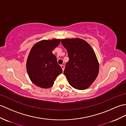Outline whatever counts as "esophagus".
I'll use <instances>...</instances> for the list:
<instances>
[{
    "label": "esophagus",
    "mask_w": 126,
    "mask_h": 126,
    "mask_svg": "<svg viewBox=\"0 0 126 126\" xmlns=\"http://www.w3.org/2000/svg\"><path fill=\"white\" fill-rule=\"evenodd\" d=\"M61 68H62V70H63V71H64V68H65V66H64V65H61Z\"/></svg>",
    "instance_id": "esophagus-1"
}]
</instances>
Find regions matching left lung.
Wrapping results in <instances>:
<instances>
[{
	"mask_svg": "<svg viewBox=\"0 0 126 126\" xmlns=\"http://www.w3.org/2000/svg\"><path fill=\"white\" fill-rule=\"evenodd\" d=\"M61 43L69 58L64 71L68 82L75 89H87L99 72V64L94 51L88 43L80 39H64Z\"/></svg>",
	"mask_w": 126,
	"mask_h": 126,
	"instance_id": "8db88e82",
	"label": "left lung"
}]
</instances>
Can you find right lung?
Returning a JSON list of instances; mask_svg holds the SVG:
<instances>
[{
	"label": "right lung",
	"instance_id": "add662e5",
	"mask_svg": "<svg viewBox=\"0 0 126 126\" xmlns=\"http://www.w3.org/2000/svg\"><path fill=\"white\" fill-rule=\"evenodd\" d=\"M60 40H43L32 48L27 58V70L32 83L47 89L53 85L54 81L62 72L52 50L59 45Z\"/></svg>",
	"mask_w": 126,
	"mask_h": 126
}]
</instances>
